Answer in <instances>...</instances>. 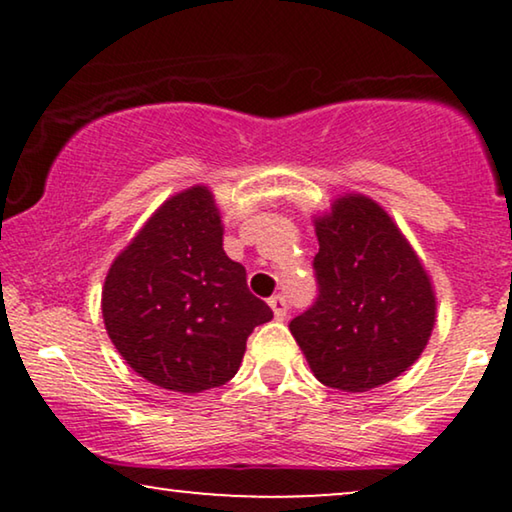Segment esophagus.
Here are the masks:
<instances>
[{
    "instance_id": "esophagus-1",
    "label": "esophagus",
    "mask_w": 512,
    "mask_h": 512,
    "mask_svg": "<svg viewBox=\"0 0 512 512\" xmlns=\"http://www.w3.org/2000/svg\"><path fill=\"white\" fill-rule=\"evenodd\" d=\"M270 307H272V312H275V319L277 321H284L286 319V310H289V307H286L284 296H272L270 298Z\"/></svg>"
}]
</instances>
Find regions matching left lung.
Wrapping results in <instances>:
<instances>
[{"instance_id": "1", "label": "left lung", "mask_w": 512, "mask_h": 512, "mask_svg": "<svg viewBox=\"0 0 512 512\" xmlns=\"http://www.w3.org/2000/svg\"><path fill=\"white\" fill-rule=\"evenodd\" d=\"M314 230L319 296L289 328L321 384L361 394L419 359L436 293L401 228L366 195H342Z\"/></svg>"}]
</instances>
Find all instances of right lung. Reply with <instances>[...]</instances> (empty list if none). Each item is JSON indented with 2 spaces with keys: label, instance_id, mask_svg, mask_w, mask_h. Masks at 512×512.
<instances>
[{
  "label": "right lung",
  "instance_id": "right-lung-1",
  "mask_svg": "<svg viewBox=\"0 0 512 512\" xmlns=\"http://www.w3.org/2000/svg\"><path fill=\"white\" fill-rule=\"evenodd\" d=\"M102 317L137 375L200 394L235 377L247 338L272 310L223 251L212 191L191 186L167 198L111 263Z\"/></svg>",
  "mask_w": 512,
  "mask_h": 512
}]
</instances>
